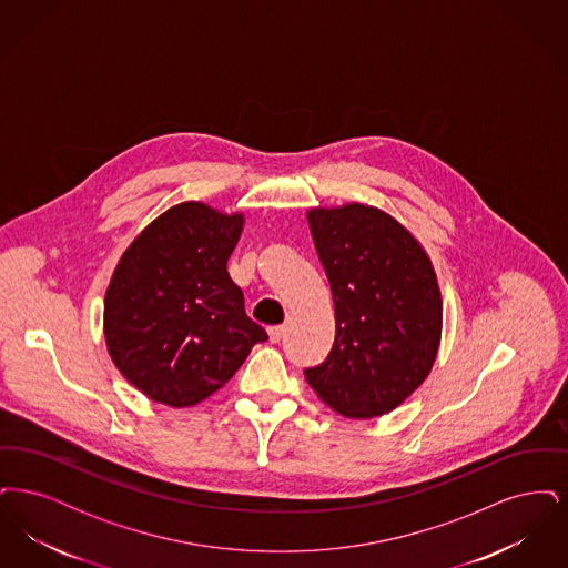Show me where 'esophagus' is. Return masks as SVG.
<instances>
[{
	"label": "esophagus",
	"mask_w": 568,
	"mask_h": 568,
	"mask_svg": "<svg viewBox=\"0 0 568 568\" xmlns=\"http://www.w3.org/2000/svg\"><path fill=\"white\" fill-rule=\"evenodd\" d=\"M268 336H271L272 343H278L285 336V325H272L268 327Z\"/></svg>",
	"instance_id": "34e87169"
}]
</instances>
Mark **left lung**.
I'll return each mask as SVG.
<instances>
[{"label":"left lung","instance_id":"obj_1","mask_svg":"<svg viewBox=\"0 0 568 568\" xmlns=\"http://www.w3.org/2000/svg\"><path fill=\"white\" fill-rule=\"evenodd\" d=\"M306 219L334 297L336 338L304 378L349 419L385 415L426 381L438 355L443 296L433 260L377 206H315Z\"/></svg>","mask_w":568,"mask_h":568}]
</instances>
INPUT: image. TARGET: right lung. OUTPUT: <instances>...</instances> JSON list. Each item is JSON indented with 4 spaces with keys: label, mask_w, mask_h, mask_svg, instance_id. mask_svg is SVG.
I'll return each mask as SVG.
<instances>
[{
    "label": "right lung",
    "mask_w": 568,
    "mask_h": 568,
    "mask_svg": "<svg viewBox=\"0 0 568 568\" xmlns=\"http://www.w3.org/2000/svg\"><path fill=\"white\" fill-rule=\"evenodd\" d=\"M243 213L181 202L123 251L104 297V338L116 371L146 398L172 408L213 396L266 329L244 313L227 260Z\"/></svg>",
    "instance_id": "add662e5"
}]
</instances>
